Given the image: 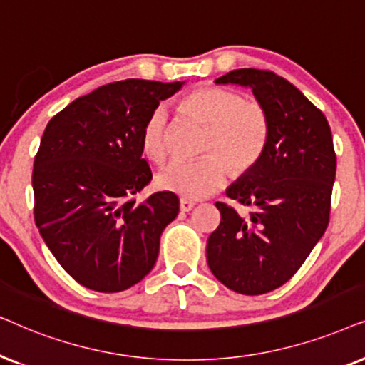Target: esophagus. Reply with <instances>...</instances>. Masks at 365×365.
Returning a JSON list of instances; mask_svg holds the SVG:
<instances>
[{"label":"esophagus","mask_w":365,"mask_h":365,"mask_svg":"<svg viewBox=\"0 0 365 365\" xmlns=\"http://www.w3.org/2000/svg\"><path fill=\"white\" fill-rule=\"evenodd\" d=\"M195 207V202L188 200V198H180V210L182 212H190Z\"/></svg>","instance_id":"esophagus-1"}]
</instances>
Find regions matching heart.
<instances>
[{"mask_svg":"<svg viewBox=\"0 0 365 365\" xmlns=\"http://www.w3.org/2000/svg\"><path fill=\"white\" fill-rule=\"evenodd\" d=\"M180 111L207 126L202 152L193 162H175L158 175V187L187 198L212 195L225 185L230 167L235 173L249 172L259 162L269 142L270 123L264 106L244 100L222 86H202L180 100ZM142 150L152 162L168 158V115L155 108L142 130Z\"/></svg>","mask_w":365,"mask_h":365,"instance_id":"1","label":"heart"}]
</instances>
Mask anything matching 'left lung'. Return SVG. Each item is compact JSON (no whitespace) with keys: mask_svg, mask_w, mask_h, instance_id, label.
Wrapping results in <instances>:
<instances>
[{"mask_svg":"<svg viewBox=\"0 0 365 365\" xmlns=\"http://www.w3.org/2000/svg\"><path fill=\"white\" fill-rule=\"evenodd\" d=\"M215 83L250 86L270 133L255 167L227 188L249 207L217 202L222 220L207 242L212 274L233 292L260 295L292 279L329 225L337 158L329 121L274 71L240 68Z\"/></svg>","mask_w":365,"mask_h":365,"instance_id":"8db88e82","label":"left lung"}]
</instances>
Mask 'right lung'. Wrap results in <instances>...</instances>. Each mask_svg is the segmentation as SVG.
<instances>
[{"instance_id":"obj_1","label":"right lung","mask_w":365,"mask_h":365,"mask_svg":"<svg viewBox=\"0 0 365 365\" xmlns=\"http://www.w3.org/2000/svg\"><path fill=\"white\" fill-rule=\"evenodd\" d=\"M182 85L115 81L48 121L33 167L35 222L55 259L86 289L121 292L157 262L160 235L180 202L173 192L137 200L152 180L142 130Z\"/></svg>"}]
</instances>
